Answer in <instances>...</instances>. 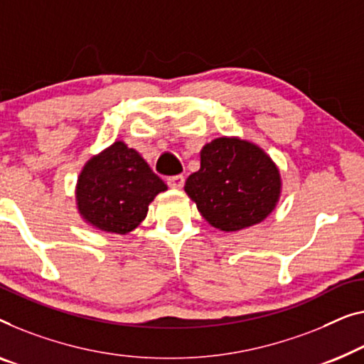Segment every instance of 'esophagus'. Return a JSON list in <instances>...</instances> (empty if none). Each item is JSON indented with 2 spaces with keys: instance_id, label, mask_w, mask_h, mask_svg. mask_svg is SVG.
Listing matches in <instances>:
<instances>
[{
  "instance_id": "34e87169",
  "label": "esophagus",
  "mask_w": 364,
  "mask_h": 364,
  "mask_svg": "<svg viewBox=\"0 0 364 364\" xmlns=\"http://www.w3.org/2000/svg\"><path fill=\"white\" fill-rule=\"evenodd\" d=\"M167 183H169L171 188H182L183 183H186V177L183 176H173L167 178Z\"/></svg>"
}]
</instances>
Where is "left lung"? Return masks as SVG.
Masks as SVG:
<instances>
[{
    "mask_svg": "<svg viewBox=\"0 0 364 364\" xmlns=\"http://www.w3.org/2000/svg\"><path fill=\"white\" fill-rule=\"evenodd\" d=\"M186 192L202 217L221 231L261 223L281 197V173L259 146L240 138H217L200 151V169Z\"/></svg>",
    "mask_w": 364,
    "mask_h": 364,
    "instance_id": "8db88e82",
    "label": "left lung"
}]
</instances>
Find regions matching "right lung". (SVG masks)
<instances>
[{
    "label": "right lung",
    "instance_id": "obj_1",
    "mask_svg": "<svg viewBox=\"0 0 364 364\" xmlns=\"http://www.w3.org/2000/svg\"><path fill=\"white\" fill-rule=\"evenodd\" d=\"M164 191L167 186L139 152L117 141L83 166L77 208L93 228L126 235L146 218L149 203Z\"/></svg>",
    "mask_w": 364,
    "mask_h": 364
}]
</instances>
